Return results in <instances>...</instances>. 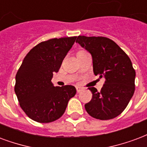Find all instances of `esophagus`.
Here are the masks:
<instances>
[{
    "label": "esophagus",
    "instance_id": "esophagus-1",
    "mask_svg": "<svg viewBox=\"0 0 147 147\" xmlns=\"http://www.w3.org/2000/svg\"><path fill=\"white\" fill-rule=\"evenodd\" d=\"M76 91H77V92H80L81 91H82V88L79 87V86H77L76 87Z\"/></svg>",
    "mask_w": 147,
    "mask_h": 147
}]
</instances>
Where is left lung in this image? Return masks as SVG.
I'll use <instances>...</instances> for the list:
<instances>
[{"instance_id":"1","label":"left lung","mask_w":147,"mask_h":147,"mask_svg":"<svg viewBox=\"0 0 147 147\" xmlns=\"http://www.w3.org/2000/svg\"><path fill=\"white\" fill-rule=\"evenodd\" d=\"M76 42L92 55L94 74L105 78L100 92L88 88L92 98L85 105L86 112L100 120L115 118L126 108L135 91L136 71L130 59L115 41L106 37L79 35Z\"/></svg>"}]
</instances>
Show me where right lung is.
I'll use <instances>...</instances> for the list:
<instances>
[{
	"label": "right lung",
	"mask_w": 147,
	"mask_h": 147,
	"mask_svg": "<svg viewBox=\"0 0 147 147\" xmlns=\"http://www.w3.org/2000/svg\"><path fill=\"white\" fill-rule=\"evenodd\" d=\"M76 38L42 41L24 57L16 74L14 92L21 108L34 121L47 123L59 119L69 99L76 95L74 86H54L51 78L53 72L59 71Z\"/></svg>",
	"instance_id": "add662e5"
}]
</instances>
